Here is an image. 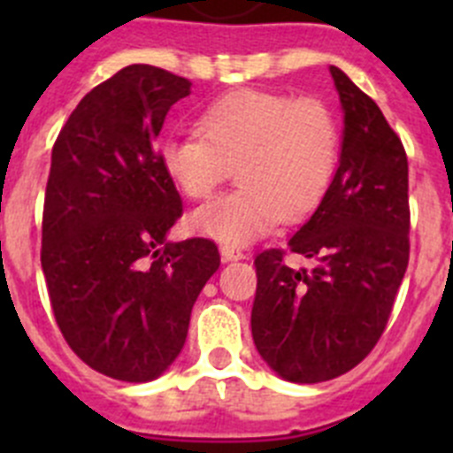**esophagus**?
Segmentation results:
<instances>
[{
  "mask_svg": "<svg viewBox=\"0 0 453 453\" xmlns=\"http://www.w3.org/2000/svg\"><path fill=\"white\" fill-rule=\"evenodd\" d=\"M219 254H222V261H240V258H245V251L231 245L219 247Z\"/></svg>",
  "mask_w": 453,
  "mask_h": 453,
  "instance_id": "obj_1",
  "label": "esophagus"
}]
</instances>
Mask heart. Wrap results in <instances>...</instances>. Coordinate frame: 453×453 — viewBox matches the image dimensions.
<instances>
[{
	"mask_svg": "<svg viewBox=\"0 0 453 453\" xmlns=\"http://www.w3.org/2000/svg\"><path fill=\"white\" fill-rule=\"evenodd\" d=\"M197 131L167 140L163 170L188 199H208L235 167L240 186L190 215L197 234L226 245L311 215L335 177L340 127L318 97L240 88L203 108Z\"/></svg>",
	"mask_w": 453,
	"mask_h": 453,
	"instance_id": "heart-1",
	"label": "heart"
}]
</instances>
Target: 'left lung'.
I'll return each mask as SVG.
<instances>
[{
    "mask_svg": "<svg viewBox=\"0 0 453 453\" xmlns=\"http://www.w3.org/2000/svg\"><path fill=\"white\" fill-rule=\"evenodd\" d=\"M331 77L345 111L338 172L286 250L254 258L256 349L292 383L329 381L374 349L411 254L406 150L374 99L338 67ZM288 253L311 267L290 268Z\"/></svg>",
    "mask_w": 453,
    "mask_h": 453,
    "instance_id": "left-lung-1",
    "label": "left lung"
}]
</instances>
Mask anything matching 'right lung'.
<instances>
[{"label": "right lung", "instance_id": "obj_1", "mask_svg": "<svg viewBox=\"0 0 453 453\" xmlns=\"http://www.w3.org/2000/svg\"><path fill=\"white\" fill-rule=\"evenodd\" d=\"M190 86L161 67H122L79 102L51 150L40 250L51 311L70 349L118 381L172 365L219 267L211 238L165 240L183 206L156 138Z\"/></svg>", "mask_w": 453, "mask_h": 453}]
</instances>
